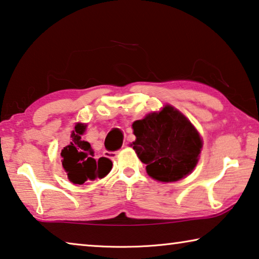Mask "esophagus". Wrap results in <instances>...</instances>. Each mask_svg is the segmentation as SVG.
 Here are the masks:
<instances>
[{"label":"esophagus","instance_id":"34e87169","mask_svg":"<svg viewBox=\"0 0 259 259\" xmlns=\"http://www.w3.org/2000/svg\"><path fill=\"white\" fill-rule=\"evenodd\" d=\"M103 156H104V157H107V158H110V159H114L118 156V151H108V150H105L103 152Z\"/></svg>","mask_w":259,"mask_h":259}]
</instances>
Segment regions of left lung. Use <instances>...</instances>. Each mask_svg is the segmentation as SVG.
<instances>
[{
	"instance_id": "8db88e82",
	"label": "left lung",
	"mask_w": 259,
	"mask_h": 259,
	"mask_svg": "<svg viewBox=\"0 0 259 259\" xmlns=\"http://www.w3.org/2000/svg\"><path fill=\"white\" fill-rule=\"evenodd\" d=\"M133 148L156 180L171 182L187 176L197 164L202 141L184 114L166 105L133 122Z\"/></svg>"
}]
</instances>
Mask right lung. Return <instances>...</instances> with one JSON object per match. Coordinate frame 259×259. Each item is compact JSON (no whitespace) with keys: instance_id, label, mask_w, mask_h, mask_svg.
I'll return each mask as SVG.
<instances>
[{"instance_id":"1","label":"right lung","mask_w":259,"mask_h":259,"mask_svg":"<svg viewBox=\"0 0 259 259\" xmlns=\"http://www.w3.org/2000/svg\"><path fill=\"white\" fill-rule=\"evenodd\" d=\"M84 130V125H75L74 131L71 134L72 141L61 154L62 165L67 172V177L71 182L77 185L103 178L112 167V162L109 158H95L91 145L82 139Z\"/></svg>"}]
</instances>
